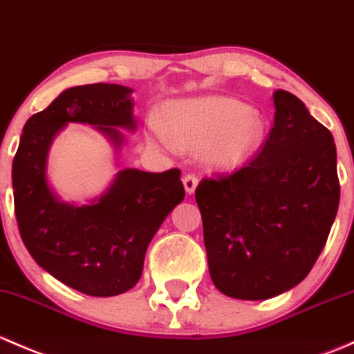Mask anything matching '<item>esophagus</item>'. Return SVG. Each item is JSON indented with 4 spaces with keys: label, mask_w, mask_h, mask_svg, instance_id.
Segmentation results:
<instances>
[{
    "label": "esophagus",
    "mask_w": 354,
    "mask_h": 354,
    "mask_svg": "<svg viewBox=\"0 0 354 354\" xmlns=\"http://www.w3.org/2000/svg\"><path fill=\"white\" fill-rule=\"evenodd\" d=\"M183 185H185V190H187V194L192 195L195 192V188H197L198 178L195 176V174H187V176L183 178Z\"/></svg>",
    "instance_id": "esophagus-1"
}]
</instances>
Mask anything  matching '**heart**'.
Segmentation results:
<instances>
[{"instance_id":"1","label":"heart","mask_w":354,"mask_h":354,"mask_svg":"<svg viewBox=\"0 0 354 354\" xmlns=\"http://www.w3.org/2000/svg\"><path fill=\"white\" fill-rule=\"evenodd\" d=\"M266 124L248 104L224 95L187 99L169 104L164 123L151 118L147 140L154 147L176 152L202 149L207 164L233 169L255 154L263 142Z\"/></svg>"}]
</instances>
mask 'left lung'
Instances as JSON below:
<instances>
[{
	"label": "left lung",
	"mask_w": 354,
	"mask_h": 354,
	"mask_svg": "<svg viewBox=\"0 0 354 354\" xmlns=\"http://www.w3.org/2000/svg\"><path fill=\"white\" fill-rule=\"evenodd\" d=\"M274 108L259 156L195 192L210 279L231 298L267 299L301 283L337 214L332 133L291 92H274Z\"/></svg>",
	"instance_id": "8db88e82"
}]
</instances>
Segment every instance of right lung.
I'll return each mask as SVG.
<instances>
[{"label":"right lung","instance_id":"1","mask_svg":"<svg viewBox=\"0 0 354 354\" xmlns=\"http://www.w3.org/2000/svg\"><path fill=\"white\" fill-rule=\"evenodd\" d=\"M130 87L91 84L66 88L28 118L13 159L12 183L20 236L53 277L88 296H116L138 283L147 246L167 214L185 198L180 169H121L88 205L62 202L48 183V152L68 123L97 128L116 149L118 128L133 131Z\"/></svg>","mask_w":354,"mask_h":354}]
</instances>
